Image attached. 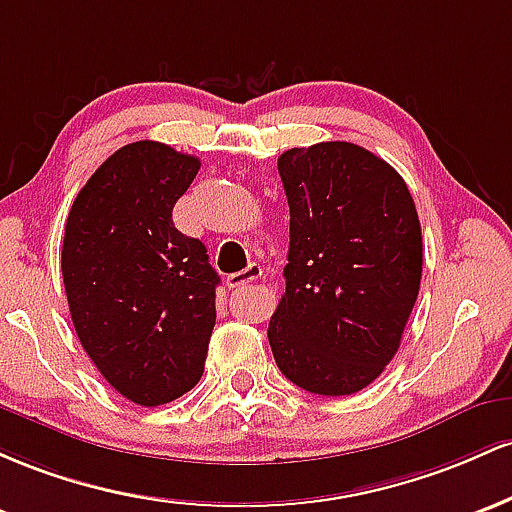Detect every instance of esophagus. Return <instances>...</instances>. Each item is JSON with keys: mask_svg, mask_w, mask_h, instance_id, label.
<instances>
[{"mask_svg": "<svg viewBox=\"0 0 512 512\" xmlns=\"http://www.w3.org/2000/svg\"><path fill=\"white\" fill-rule=\"evenodd\" d=\"M261 275H263V268L258 266V263H251V266H246L244 271L227 275V287H229V290H239V287H246L249 283H256V280L261 278Z\"/></svg>", "mask_w": 512, "mask_h": 512, "instance_id": "esophagus-1", "label": "esophagus"}]
</instances>
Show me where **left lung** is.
Returning <instances> with one entry per match:
<instances>
[{"mask_svg": "<svg viewBox=\"0 0 512 512\" xmlns=\"http://www.w3.org/2000/svg\"><path fill=\"white\" fill-rule=\"evenodd\" d=\"M290 251L268 324L280 372L312 394L346 396L382 375L416 304L423 239L404 179L353 142L278 157Z\"/></svg>", "mask_w": 512, "mask_h": 512, "instance_id": "1", "label": "left lung"}]
</instances>
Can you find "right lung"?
Listing matches in <instances>:
<instances>
[{"label":"right lung","instance_id":"add662e5","mask_svg":"<svg viewBox=\"0 0 512 512\" xmlns=\"http://www.w3.org/2000/svg\"><path fill=\"white\" fill-rule=\"evenodd\" d=\"M198 169L162 142H132L94 171L67 217L74 331L103 380L140 406L169 404L203 377L220 275L171 217Z\"/></svg>","mask_w":512,"mask_h":512}]
</instances>
